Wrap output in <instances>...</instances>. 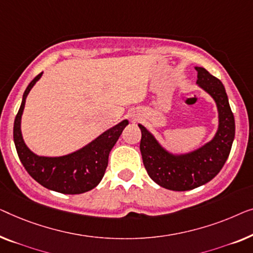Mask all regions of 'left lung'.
Wrapping results in <instances>:
<instances>
[{"label":"left lung","mask_w":253,"mask_h":253,"mask_svg":"<svg viewBox=\"0 0 253 253\" xmlns=\"http://www.w3.org/2000/svg\"><path fill=\"white\" fill-rule=\"evenodd\" d=\"M197 84L212 96L219 112V127L209 143L193 152L173 155L166 151L141 124L140 150L149 176L174 191L191 190L211 181L225 165L235 137V119L225 87L204 67H196Z\"/></svg>","instance_id":"obj_1"}]
</instances>
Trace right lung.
I'll list each match as a JSON object with an SVG mask.
<instances>
[{
    "label": "right lung",
    "instance_id": "obj_1",
    "mask_svg": "<svg viewBox=\"0 0 253 253\" xmlns=\"http://www.w3.org/2000/svg\"><path fill=\"white\" fill-rule=\"evenodd\" d=\"M41 76L42 72L27 86L13 124V141L17 154L27 173L41 186L62 194L86 193L97 186L104 176L110 151L118 141L124 128L128 125V120H123L96 137L86 147L70 155L62 157H41L33 154L21 136L20 122L28 92Z\"/></svg>",
    "mask_w": 253,
    "mask_h": 253
}]
</instances>
